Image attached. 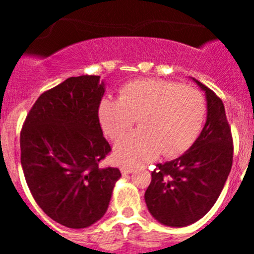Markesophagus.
<instances>
[{"instance_id": "obj_1", "label": "esophagus", "mask_w": 254, "mask_h": 254, "mask_svg": "<svg viewBox=\"0 0 254 254\" xmlns=\"http://www.w3.org/2000/svg\"><path fill=\"white\" fill-rule=\"evenodd\" d=\"M134 169L133 168H129V167H122L121 168V173H122V176H128L131 173H133Z\"/></svg>"}]
</instances>
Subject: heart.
<instances>
[{
	"mask_svg": "<svg viewBox=\"0 0 254 254\" xmlns=\"http://www.w3.org/2000/svg\"><path fill=\"white\" fill-rule=\"evenodd\" d=\"M206 104L196 89L161 78H142L123 85L118 99L104 98L98 108L103 131L120 140L137 120L140 128L117 142L114 159L140 165L159 154L177 156L194 142L202 128Z\"/></svg>",
	"mask_w": 254,
	"mask_h": 254,
	"instance_id": "heart-1",
	"label": "heart"
}]
</instances>
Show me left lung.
Returning <instances> with one entry per match:
<instances>
[{
  "label": "left lung",
  "mask_w": 254,
  "mask_h": 254,
  "mask_svg": "<svg viewBox=\"0 0 254 254\" xmlns=\"http://www.w3.org/2000/svg\"><path fill=\"white\" fill-rule=\"evenodd\" d=\"M190 78L205 93V126L185 154L156 165L145 192L151 216L174 228L190 225L207 214L219 198L233 164L232 132L223 102L211 89Z\"/></svg>",
  "instance_id": "obj_1"
}]
</instances>
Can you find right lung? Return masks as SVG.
I'll return each instance as SVG.
<instances>
[{"mask_svg": "<svg viewBox=\"0 0 254 254\" xmlns=\"http://www.w3.org/2000/svg\"><path fill=\"white\" fill-rule=\"evenodd\" d=\"M100 76L69 77L38 98L20 134L21 167L39 207L61 225L84 229L107 212L121 172L99 168L111 151L98 108Z\"/></svg>", "mask_w": 254, "mask_h": 254, "instance_id": "obj_1", "label": "right lung"}]
</instances>
